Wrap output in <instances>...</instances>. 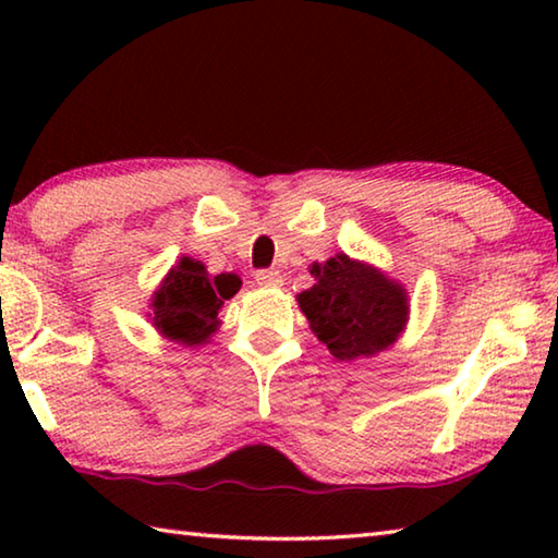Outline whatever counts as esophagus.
Instances as JSON below:
<instances>
[{
	"label": "esophagus",
	"instance_id": "34e87169",
	"mask_svg": "<svg viewBox=\"0 0 558 558\" xmlns=\"http://www.w3.org/2000/svg\"><path fill=\"white\" fill-rule=\"evenodd\" d=\"M256 280L263 288H282V276L278 270H258Z\"/></svg>",
	"mask_w": 558,
	"mask_h": 558
}]
</instances>
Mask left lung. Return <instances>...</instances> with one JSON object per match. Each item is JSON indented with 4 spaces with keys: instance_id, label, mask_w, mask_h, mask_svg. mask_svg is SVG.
Returning <instances> with one entry per match:
<instances>
[{
    "instance_id": "8db88e82",
    "label": "left lung",
    "mask_w": 558,
    "mask_h": 558,
    "mask_svg": "<svg viewBox=\"0 0 558 558\" xmlns=\"http://www.w3.org/2000/svg\"><path fill=\"white\" fill-rule=\"evenodd\" d=\"M315 286L302 290L298 305L310 329L342 362L389 349L409 323V292L399 280L369 263L337 253L313 263Z\"/></svg>"
}]
</instances>
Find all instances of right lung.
<instances>
[{
  "instance_id": "add662e5",
  "label": "right lung",
  "mask_w": 558,
  "mask_h": 558,
  "mask_svg": "<svg viewBox=\"0 0 558 558\" xmlns=\"http://www.w3.org/2000/svg\"><path fill=\"white\" fill-rule=\"evenodd\" d=\"M241 288L235 276H209L202 260L182 256L149 298V323L169 342L206 344L219 329V310Z\"/></svg>"
}]
</instances>
